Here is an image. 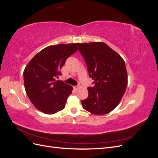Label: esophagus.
Listing matches in <instances>:
<instances>
[{"label": "esophagus", "instance_id": "obj_1", "mask_svg": "<svg viewBox=\"0 0 158 158\" xmlns=\"http://www.w3.org/2000/svg\"><path fill=\"white\" fill-rule=\"evenodd\" d=\"M79 88H80L79 85H77V86H74V89L75 90H78V89H79Z\"/></svg>", "mask_w": 158, "mask_h": 158}]
</instances>
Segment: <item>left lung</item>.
Here are the masks:
<instances>
[{
	"label": "left lung",
	"mask_w": 158,
	"mask_h": 158,
	"mask_svg": "<svg viewBox=\"0 0 158 158\" xmlns=\"http://www.w3.org/2000/svg\"><path fill=\"white\" fill-rule=\"evenodd\" d=\"M86 63L94 87L88 88V97L81 101L84 109L101 115L115 108L125 94L128 75L125 60L103 42L78 43Z\"/></svg>",
	"instance_id": "left-lung-1"
}]
</instances>
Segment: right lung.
Returning a JSON list of instances; mask_svg holds the SVG:
<instances>
[{
    "instance_id": "obj_1",
    "label": "right lung",
    "mask_w": 158,
    "mask_h": 158,
    "mask_svg": "<svg viewBox=\"0 0 158 158\" xmlns=\"http://www.w3.org/2000/svg\"><path fill=\"white\" fill-rule=\"evenodd\" d=\"M77 44L50 45L37 53L23 70L26 92L39 111L52 114L65 107L73 88L60 80L66 60L78 51Z\"/></svg>"
}]
</instances>
